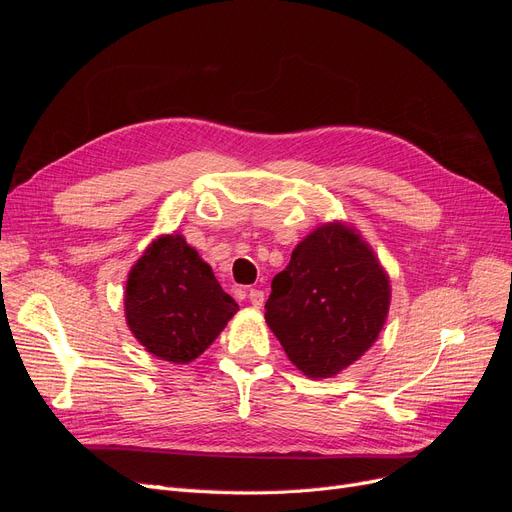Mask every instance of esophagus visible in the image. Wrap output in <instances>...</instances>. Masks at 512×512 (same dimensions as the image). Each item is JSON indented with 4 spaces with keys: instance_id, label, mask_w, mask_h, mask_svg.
<instances>
[{
    "instance_id": "obj_1",
    "label": "esophagus",
    "mask_w": 512,
    "mask_h": 512,
    "mask_svg": "<svg viewBox=\"0 0 512 512\" xmlns=\"http://www.w3.org/2000/svg\"><path fill=\"white\" fill-rule=\"evenodd\" d=\"M247 299H250L252 307L260 309L262 305H265V292L258 290V288H252V290H250V294H247Z\"/></svg>"
}]
</instances>
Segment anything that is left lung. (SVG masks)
I'll use <instances>...</instances> for the list:
<instances>
[{
	"label": "left lung",
	"mask_w": 512,
	"mask_h": 512,
	"mask_svg": "<svg viewBox=\"0 0 512 512\" xmlns=\"http://www.w3.org/2000/svg\"><path fill=\"white\" fill-rule=\"evenodd\" d=\"M265 320L307 378H333L376 344L391 307V280L346 222L316 226L271 282Z\"/></svg>",
	"instance_id": "obj_1"
}]
</instances>
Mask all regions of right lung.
<instances>
[{"mask_svg": "<svg viewBox=\"0 0 512 512\" xmlns=\"http://www.w3.org/2000/svg\"><path fill=\"white\" fill-rule=\"evenodd\" d=\"M237 309V301L177 230L147 245L123 292V312L136 342L175 365L198 359Z\"/></svg>", "mask_w": 512, "mask_h": 512, "instance_id": "right-lung-1", "label": "right lung"}]
</instances>
